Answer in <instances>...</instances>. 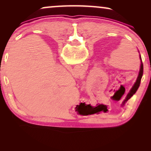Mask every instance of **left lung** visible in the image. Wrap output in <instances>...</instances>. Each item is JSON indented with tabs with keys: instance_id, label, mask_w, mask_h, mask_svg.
Segmentation results:
<instances>
[{
	"instance_id": "1",
	"label": "left lung",
	"mask_w": 151,
	"mask_h": 151,
	"mask_svg": "<svg viewBox=\"0 0 151 151\" xmlns=\"http://www.w3.org/2000/svg\"><path fill=\"white\" fill-rule=\"evenodd\" d=\"M139 58H140V60H141V65H140V69H139V75H138V76H137V80H136V82H135V84H134L133 86L132 87L131 89L130 90L129 94L127 95V98H126L125 100H124V102L122 103L123 105L125 103L127 102V101L129 100V99L133 96L134 94L135 93L136 91H137V90L138 89V88H139V86L140 85V82H141L142 76H143V63H142V58H141V55H139Z\"/></svg>"
}]
</instances>
